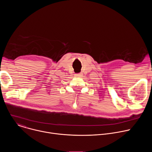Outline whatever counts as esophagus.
Masks as SVG:
<instances>
[{
    "label": "esophagus",
    "mask_w": 152,
    "mask_h": 152,
    "mask_svg": "<svg viewBox=\"0 0 152 152\" xmlns=\"http://www.w3.org/2000/svg\"><path fill=\"white\" fill-rule=\"evenodd\" d=\"M82 73H77V74H76L75 75H76V76H82Z\"/></svg>",
    "instance_id": "obj_1"
}]
</instances>
